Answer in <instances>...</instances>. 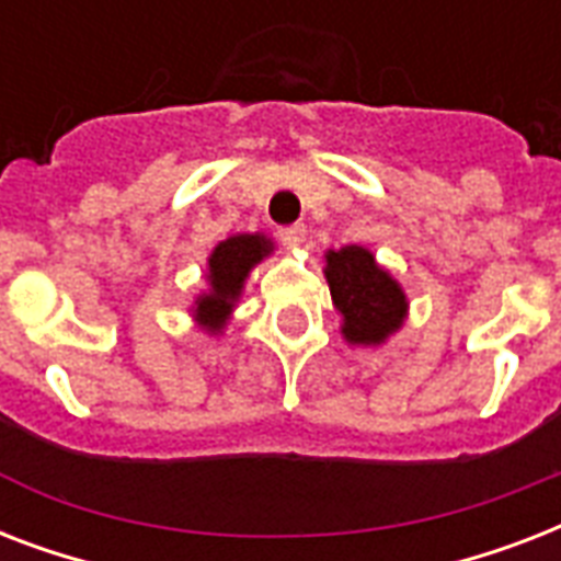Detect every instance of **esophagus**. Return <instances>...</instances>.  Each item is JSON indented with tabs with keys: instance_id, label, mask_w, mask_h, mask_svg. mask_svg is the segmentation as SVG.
I'll return each mask as SVG.
<instances>
[{
	"instance_id": "1",
	"label": "esophagus",
	"mask_w": 561,
	"mask_h": 561,
	"mask_svg": "<svg viewBox=\"0 0 561 561\" xmlns=\"http://www.w3.org/2000/svg\"><path fill=\"white\" fill-rule=\"evenodd\" d=\"M276 236H279V241L285 247L302 244V238H306V224H290V227H282Z\"/></svg>"
}]
</instances>
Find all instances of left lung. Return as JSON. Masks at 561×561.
<instances>
[{
  "mask_svg": "<svg viewBox=\"0 0 561 561\" xmlns=\"http://www.w3.org/2000/svg\"><path fill=\"white\" fill-rule=\"evenodd\" d=\"M325 279L334 308L343 314V334L350 343H381L404 320L408 302L387 271L375 264L364 247H343L325 255Z\"/></svg>",
  "mask_w": 561,
  "mask_h": 561,
  "instance_id": "8db88e82",
  "label": "left lung"
}]
</instances>
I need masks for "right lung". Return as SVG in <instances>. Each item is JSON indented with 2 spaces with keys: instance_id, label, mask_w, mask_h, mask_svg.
<instances>
[{
  "instance_id": "1",
  "label": "right lung",
  "mask_w": 561,
  "mask_h": 561,
  "mask_svg": "<svg viewBox=\"0 0 561 561\" xmlns=\"http://www.w3.org/2000/svg\"><path fill=\"white\" fill-rule=\"evenodd\" d=\"M271 253V241L264 236H232L215 247L209 259V282L211 290L197 299V317L218 332L224 320L232 311V302L241 294L247 273Z\"/></svg>"
}]
</instances>
